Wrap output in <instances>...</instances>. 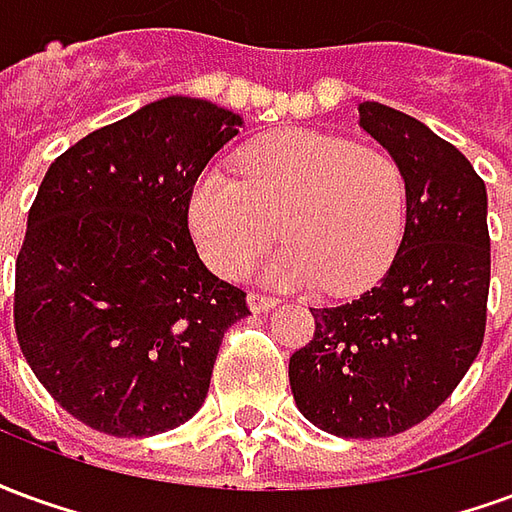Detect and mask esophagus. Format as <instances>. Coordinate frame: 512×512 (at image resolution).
Wrapping results in <instances>:
<instances>
[{
  "instance_id": "1",
  "label": "esophagus",
  "mask_w": 512,
  "mask_h": 512,
  "mask_svg": "<svg viewBox=\"0 0 512 512\" xmlns=\"http://www.w3.org/2000/svg\"><path fill=\"white\" fill-rule=\"evenodd\" d=\"M246 304H249V310L252 312H268L277 307V299L263 296V293H249V296H246Z\"/></svg>"
}]
</instances>
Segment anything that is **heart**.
<instances>
[{
    "instance_id": "b5f03b06",
    "label": "heart",
    "mask_w": 512,
    "mask_h": 512,
    "mask_svg": "<svg viewBox=\"0 0 512 512\" xmlns=\"http://www.w3.org/2000/svg\"><path fill=\"white\" fill-rule=\"evenodd\" d=\"M241 180L202 169L186 194L191 241L213 274L235 279L285 235L260 277L345 296L384 277L406 222L403 175L384 150L318 131H279L241 153Z\"/></svg>"
}]
</instances>
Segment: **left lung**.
<instances>
[{
  "instance_id": "1",
  "label": "left lung",
  "mask_w": 512,
  "mask_h": 512,
  "mask_svg": "<svg viewBox=\"0 0 512 512\" xmlns=\"http://www.w3.org/2000/svg\"><path fill=\"white\" fill-rule=\"evenodd\" d=\"M359 128L403 175V241L376 288L310 310L315 334L290 356L288 376L315 428L384 439L430 417L480 354L491 282L488 194L469 158L414 117L365 101Z\"/></svg>"
}]
</instances>
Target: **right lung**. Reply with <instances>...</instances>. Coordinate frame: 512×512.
<instances>
[{
    "mask_svg": "<svg viewBox=\"0 0 512 512\" xmlns=\"http://www.w3.org/2000/svg\"><path fill=\"white\" fill-rule=\"evenodd\" d=\"M241 128L224 106L169 95L79 139L40 183L16 260V334L84 425L142 439L205 403L224 332L249 307L197 255L186 194Z\"/></svg>",
    "mask_w": 512,
    "mask_h": 512,
    "instance_id": "obj_1",
    "label": "right lung"
}]
</instances>
